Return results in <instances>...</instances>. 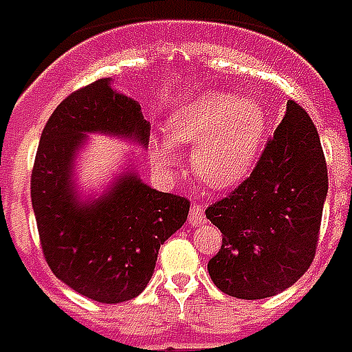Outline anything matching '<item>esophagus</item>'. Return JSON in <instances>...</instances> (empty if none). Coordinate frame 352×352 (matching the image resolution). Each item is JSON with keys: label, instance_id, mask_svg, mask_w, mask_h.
Returning a JSON list of instances; mask_svg holds the SVG:
<instances>
[{"label": "esophagus", "instance_id": "1", "mask_svg": "<svg viewBox=\"0 0 352 352\" xmlns=\"http://www.w3.org/2000/svg\"><path fill=\"white\" fill-rule=\"evenodd\" d=\"M189 223L191 226H201V223H204V210L201 204H191V208H189Z\"/></svg>", "mask_w": 352, "mask_h": 352}]
</instances>
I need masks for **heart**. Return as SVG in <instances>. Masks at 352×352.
<instances>
[{
	"instance_id": "heart-1",
	"label": "heart",
	"mask_w": 352,
	"mask_h": 352,
	"mask_svg": "<svg viewBox=\"0 0 352 352\" xmlns=\"http://www.w3.org/2000/svg\"><path fill=\"white\" fill-rule=\"evenodd\" d=\"M267 131L260 102L226 92H204L172 111L166 134L151 142V161L159 170L176 163V144L195 146L191 166L214 189L235 188L250 174Z\"/></svg>"
}]
</instances>
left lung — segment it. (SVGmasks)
<instances>
[{"instance_id": "1", "label": "left lung", "mask_w": 352, "mask_h": 352, "mask_svg": "<svg viewBox=\"0 0 352 352\" xmlns=\"http://www.w3.org/2000/svg\"><path fill=\"white\" fill-rule=\"evenodd\" d=\"M326 193L328 168L315 123L290 100L250 176L206 208L221 231L220 252L208 261L212 283L239 300L290 288L313 263Z\"/></svg>"}]
</instances>
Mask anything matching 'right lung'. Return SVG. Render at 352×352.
Segmentation results:
<instances>
[{
  "label": "right lung",
  "mask_w": 352,
  "mask_h": 352,
  "mask_svg": "<svg viewBox=\"0 0 352 352\" xmlns=\"http://www.w3.org/2000/svg\"><path fill=\"white\" fill-rule=\"evenodd\" d=\"M87 132L148 146L140 104L98 79L72 92L41 132L32 170V206L49 267L72 290L98 303H121L148 286L161 244L186 223V197L149 188L124 172L98 199L79 201L77 149Z\"/></svg>",
  "instance_id": "1"
}]
</instances>
